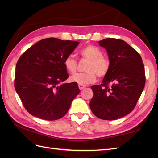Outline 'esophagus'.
<instances>
[{
	"instance_id": "obj_1",
	"label": "esophagus",
	"mask_w": 158,
	"mask_h": 158,
	"mask_svg": "<svg viewBox=\"0 0 158 158\" xmlns=\"http://www.w3.org/2000/svg\"><path fill=\"white\" fill-rule=\"evenodd\" d=\"M85 87H86V85H82V84H78V88L80 90H82L83 89H84Z\"/></svg>"
}]
</instances>
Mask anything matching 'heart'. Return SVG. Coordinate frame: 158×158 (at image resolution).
I'll return each mask as SVG.
<instances>
[{"mask_svg":"<svg viewBox=\"0 0 158 158\" xmlns=\"http://www.w3.org/2000/svg\"><path fill=\"white\" fill-rule=\"evenodd\" d=\"M83 58L89 60L85 67L86 73L76 74L70 77L71 82L78 84H89L96 80L97 76L103 78L107 76L111 68V62L107 57L102 55V52L97 47L88 45L80 51ZM66 70L70 74H74L78 68V62L73 55H69L64 60Z\"/></svg>","mask_w":158,"mask_h":158,"instance_id":"1","label":"heart"}]
</instances>
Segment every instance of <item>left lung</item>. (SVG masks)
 <instances>
[{
  "mask_svg": "<svg viewBox=\"0 0 158 158\" xmlns=\"http://www.w3.org/2000/svg\"><path fill=\"white\" fill-rule=\"evenodd\" d=\"M107 50L111 68L103 83L92 85V113L103 120H116L135 109L146 82L140 54L125 41L107 38L99 41Z\"/></svg>",
  "mask_w": 158,
  "mask_h": 158,
  "instance_id": "left-lung-1",
  "label": "left lung"
}]
</instances>
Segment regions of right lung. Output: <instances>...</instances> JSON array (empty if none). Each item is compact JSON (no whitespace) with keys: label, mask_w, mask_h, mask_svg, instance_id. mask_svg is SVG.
<instances>
[{"label":"right lung","mask_w":158,"mask_h":158,"mask_svg":"<svg viewBox=\"0 0 158 158\" xmlns=\"http://www.w3.org/2000/svg\"><path fill=\"white\" fill-rule=\"evenodd\" d=\"M78 44V41L47 38L19 58L14 87L25 109L33 116L55 121L68 112L80 89L76 83L60 84L69 78L64 60Z\"/></svg>","instance_id":"right-lung-1"}]
</instances>
